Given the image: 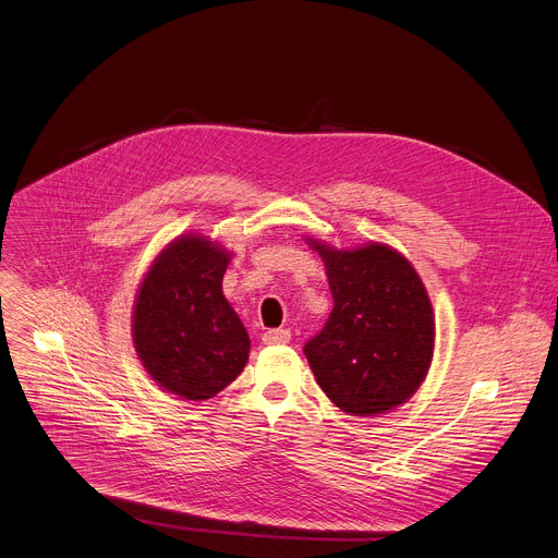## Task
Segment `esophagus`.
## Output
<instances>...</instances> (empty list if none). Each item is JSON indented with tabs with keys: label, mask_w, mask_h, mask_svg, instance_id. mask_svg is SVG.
Returning a JSON list of instances; mask_svg holds the SVG:
<instances>
[{
	"label": "esophagus",
	"mask_w": 558,
	"mask_h": 558,
	"mask_svg": "<svg viewBox=\"0 0 558 558\" xmlns=\"http://www.w3.org/2000/svg\"><path fill=\"white\" fill-rule=\"evenodd\" d=\"M291 340L289 329H269L263 333L265 344H287Z\"/></svg>",
	"instance_id": "obj_1"
}]
</instances>
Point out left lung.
Masks as SVG:
<instances>
[{
	"instance_id": "left-lung-1",
	"label": "left lung",
	"mask_w": 558,
	"mask_h": 558,
	"mask_svg": "<svg viewBox=\"0 0 558 558\" xmlns=\"http://www.w3.org/2000/svg\"><path fill=\"white\" fill-rule=\"evenodd\" d=\"M333 298L325 327L305 344L310 367L347 414H385L416 393L434 353V314L421 276L387 244L338 251L318 240Z\"/></svg>"
}]
</instances>
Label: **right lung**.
I'll return each mask as SVG.
<instances>
[{
  "instance_id": "obj_1",
  "label": "right lung",
  "mask_w": 558,
  "mask_h": 558,
  "mask_svg": "<svg viewBox=\"0 0 558 558\" xmlns=\"http://www.w3.org/2000/svg\"><path fill=\"white\" fill-rule=\"evenodd\" d=\"M231 253L205 235L171 242L146 271L133 342L148 376L184 400H207L248 361V333L222 293Z\"/></svg>"
}]
</instances>
